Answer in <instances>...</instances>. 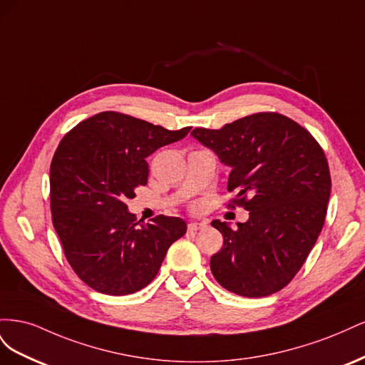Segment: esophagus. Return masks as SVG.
I'll return each mask as SVG.
<instances>
[{
    "instance_id": "obj_1",
    "label": "esophagus",
    "mask_w": 365,
    "mask_h": 365,
    "mask_svg": "<svg viewBox=\"0 0 365 365\" xmlns=\"http://www.w3.org/2000/svg\"><path fill=\"white\" fill-rule=\"evenodd\" d=\"M205 227L204 222H190L189 225H187V230L189 231H197V230H202Z\"/></svg>"
}]
</instances>
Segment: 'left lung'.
Here are the masks:
<instances>
[{
  "label": "left lung",
  "mask_w": 365,
  "mask_h": 365,
  "mask_svg": "<svg viewBox=\"0 0 365 365\" xmlns=\"http://www.w3.org/2000/svg\"><path fill=\"white\" fill-rule=\"evenodd\" d=\"M192 135L230 165L228 207L250 212L231 230L212 225L224 245L210 260L217 283L257 298L279 292L300 271L322 233L330 196L323 148L311 132L279 113H256L220 129L196 128Z\"/></svg>",
  "instance_id": "obj_1"
}]
</instances>
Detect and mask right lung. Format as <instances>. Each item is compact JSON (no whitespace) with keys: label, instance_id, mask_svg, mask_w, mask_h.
<instances>
[{"label":"right lung","instance_id":"obj_1","mask_svg":"<svg viewBox=\"0 0 365 365\" xmlns=\"http://www.w3.org/2000/svg\"><path fill=\"white\" fill-rule=\"evenodd\" d=\"M128 114L98 113L61 140L50 165V207L70 267L106 295L134 294L160 271L169 247L185 235L182 219L137 222L126 201L148 184L146 158L189 134Z\"/></svg>","mask_w":365,"mask_h":365}]
</instances>
